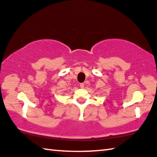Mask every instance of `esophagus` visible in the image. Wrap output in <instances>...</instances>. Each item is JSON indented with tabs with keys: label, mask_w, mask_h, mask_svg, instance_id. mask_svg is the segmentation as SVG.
Returning a JSON list of instances; mask_svg holds the SVG:
<instances>
[{
	"label": "esophagus",
	"mask_w": 157,
	"mask_h": 157,
	"mask_svg": "<svg viewBox=\"0 0 157 157\" xmlns=\"http://www.w3.org/2000/svg\"><path fill=\"white\" fill-rule=\"evenodd\" d=\"M79 86H80V88H82V89H83L84 87V84H83V83H81L80 84H79Z\"/></svg>",
	"instance_id": "1"
}]
</instances>
